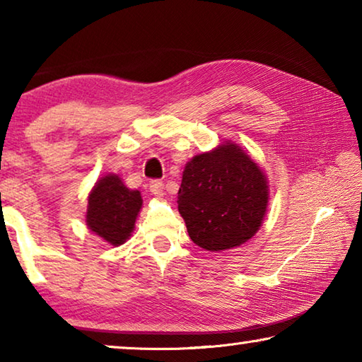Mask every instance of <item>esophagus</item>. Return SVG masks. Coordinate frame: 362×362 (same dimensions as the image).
Here are the masks:
<instances>
[{
  "mask_svg": "<svg viewBox=\"0 0 362 362\" xmlns=\"http://www.w3.org/2000/svg\"><path fill=\"white\" fill-rule=\"evenodd\" d=\"M150 192L155 196H163L164 194V185L161 180H151L150 182Z\"/></svg>",
  "mask_w": 362,
  "mask_h": 362,
  "instance_id": "1",
  "label": "esophagus"
}]
</instances>
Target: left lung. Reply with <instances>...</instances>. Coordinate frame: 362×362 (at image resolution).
Here are the masks:
<instances>
[{"mask_svg":"<svg viewBox=\"0 0 362 362\" xmlns=\"http://www.w3.org/2000/svg\"><path fill=\"white\" fill-rule=\"evenodd\" d=\"M177 204L196 246L220 252L241 246L259 231L268 182L241 146L226 142L187 163Z\"/></svg>","mask_w":362,"mask_h":362,"instance_id":"8db88e82","label":"left lung"}]
</instances>
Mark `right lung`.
<instances>
[{
	"label": "right lung",
	"instance_id": "obj_1",
	"mask_svg": "<svg viewBox=\"0 0 362 362\" xmlns=\"http://www.w3.org/2000/svg\"><path fill=\"white\" fill-rule=\"evenodd\" d=\"M140 207V192L127 188L118 175L108 174L90 189L86 223L112 246H119L129 240Z\"/></svg>",
	"mask_w": 362,
	"mask_h": 362
}]
</instances>
